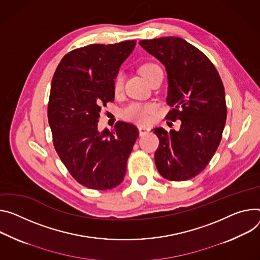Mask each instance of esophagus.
I'll list each match as a JSON object with an SVG mask.
<instances>
[{"label": "esophagus", "instance_id": "obj_1", "mask_svg": "<svg viewBox=\"0 0 260 260\" xmlns=\"http://www.w3.org/2000/svg\"><path fill=\"white\" fill-rule=\"evenodd\" d=\"M138 128H139L140 136H144V135H146V134H148L150 132V128L147 127V126H142V125H141Z\"/></svg>", "mask_w": 260, "mask_h": 260}]
</instances>
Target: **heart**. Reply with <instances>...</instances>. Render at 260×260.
Segmentation results:
<instances>
[{"mask_svg": "<svg viewBox=\"0 0 260 260\" xmlns=\"http://www.w3.org/2000/svg\"><path fill=\"white\" fill-rule=\"evenodd\" d=\"M160 67L152 62H146L141 65L140 72L142 76L150 82L153 76L159 72ZM124 75L122 72H118L113 80V89L114 92H120L123 88ZM155 111V106L152 104H143V103H132L125 108L122 109L121 115L125 119L136 122V123H146L148 122L150 115Z\"/></svg>", "mask_w": 260, "mask_h": 260, "instance_id": "b5f03b06", "label": "heart"}]
</instances>
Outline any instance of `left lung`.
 <instances>
[{"label":"left lung","instance_id":"obj_1","mask_svg":"<svg viewBox=\"0 0 260 260\" xmlns=\"http://www.w3.org/2000/svg\"><path fill=\"white\" fill-rule=\"evenodd\" d=\"M168 74V120L180 129L153 128L159 140L154 154L159 174L171 181L191 179L202 172L222 140L227 107L218 70L197 48L179 37L141 40Z\"/></svg>","mask_w":260,"mask_h":260}]
</instances>
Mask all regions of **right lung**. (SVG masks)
<instances>
[{"instance_id":"right-lung-1","label":"right lung","mask_w":260,"mask_h":260,"mask_svg":"<svg viewBox=\"0 0 260 260\" xmlns=\"http://www.w3.org/2000/svg\"><path fill=\"white\" fill-rule=\"evenodd\" d=\"M135 40L90 44L66 54L54 74L48 118L54 147L68 172L92 190H110L125 176L138 128L118 121L98 131L100 113L114 102L113 80Z\"/></svg>"}]
</instances>
